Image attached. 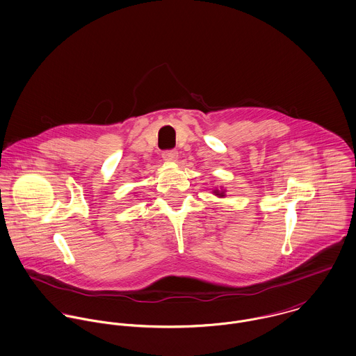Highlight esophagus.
Masks as SVG:
<instances>
[{"label":"esophagus","mask_w":356,"mask_h":356,"mask_svg":"<svg viewBox=\"0 0 356 356\" xmlns=\"http://www.w3.org/2000/svg\"><path fill=\"white\" fill-rule=\"evenodd\" d=\"M162 159L165 161H176L177 159V152L175 150H168L162 153Z\"/></svg>","instance_id":"obj_1"}]
</instances>
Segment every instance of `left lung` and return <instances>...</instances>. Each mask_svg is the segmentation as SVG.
Instances as JSON below:
<instances>
[{"instance_id":"obj_1","label":"left lung","mask_w":356,"mask_h":356,"mask_svg":"<svg viewBox=\"0 0 356 356\" xmlns=\"http://www.w3.org/2000/svg\"><path fill=\"white\" fill-rule=\"evenodd\" d=\"M213 194L217 195V197H225V190H217L216 188V190H213Z\"/></svg>"}]
</instances>
